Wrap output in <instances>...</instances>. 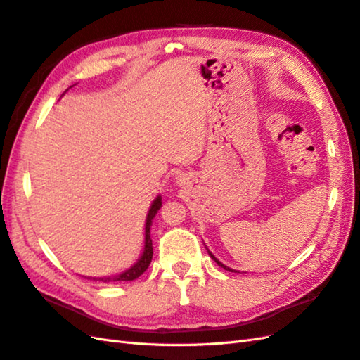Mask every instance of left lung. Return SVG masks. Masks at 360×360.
<instances>
[{
  "instance_id": "8db88e82",
  "label": "left lung",
  "mask_w": 360,
  "mask_h": 360,
  "mask_svg": "<svg viewBox=\"0 0 360 360\" xmlns=\"http://www.w3.org/2000/svg\"><path fill=\"white\" fill-rule=\"evenodd\" d=\"M208 255H210V256H212V259H213V261H214L216 264H218L219 266H222V269H224V270H227V271H235V270H231V269H229V266H225V265H224L222 262H219V261H218V259H216V257H214V256H213V255H212L210 252H208Z\"/></svg>"
}]
</instances>
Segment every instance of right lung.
Returning a JSON list of instances; mask_svg holds the SVG:
<instances>
[{
  "label": "right lung",
  "instance_id": "obj_1",
  "mask_svg": "<svg viewBox=\"0 0 360 360\" xmlns=\"http://www.w3.org/2000/svg\"><path fill=\"white\" fill-rule=\"evenodd\" d=\"M162 205V200H161V196H158L155 200L152 207H150L148 210V214H147V221H146V242H144V252H142V256L138 259V262L130 266L129 270H125L120 274L116 276H108V278H94V281H101V282H124V281H135L136 278H139V276L144 273L147 269L150 262H152V257H153V245H152V239H150V227H152V222H153V218L156 216L158 210H160ZM91 279V278H90Z\"/></svg>",
  "mask_w": 360,
  "mask_h": 360
}]
</instances>
